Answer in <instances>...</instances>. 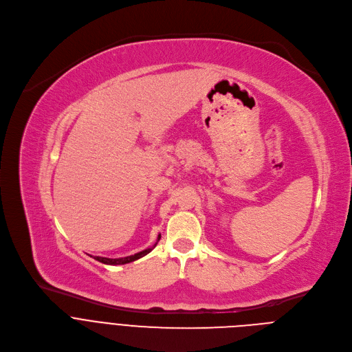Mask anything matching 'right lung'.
Returning <instances> with one entry per match:
<instances>
[{
    "instance_id": "right-lung-1",
    "label": "right lung",
    "mask_w": 352,
    "mask_h": 352,
    "mask_svg": "<svg viewBox=\"0 0 352 352\" xmlns=\"http://www.w3.org/2000/svg\"><path fill=\"white\" fill-rule=\"evenodd\" d=\"M160 238H162V235H159L157 236V242L160 241ZM157 242L152 246V248H147V249H144V250H142V252H138V254H135V255H131V256H126V258H118V259H110V258H102V256H94V259L96 261H98V262H102V263H104V265H125V263H131V262H133V261H138V259H140V258H143L144 255H147L148 252H152L153 250V248L157 245Z\"/></svg>"
}]
</instances>
